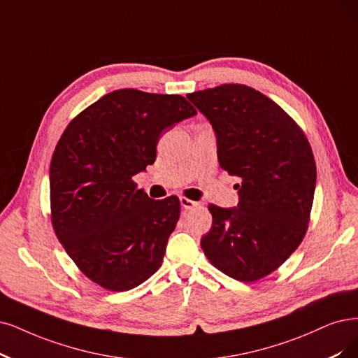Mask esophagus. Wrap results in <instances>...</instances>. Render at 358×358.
I'll list each match as a JSON object with an SVG mask.
<instances>
[{
    "label": "esophagus",
    "instance_id": "esophagus-1",
    "mask_svg": "<svg viewBox=\"0 0 358 358\" xmlns=\"http://www.w3.org/2000/svg\"><path fill=\"white\" fill-rule=\"evenodd\" d=\"M180 203H181V206L184 209H193V208L199 206V203L194 202V201H190V199H187V197H184V196L180 197Z\"/></svg>",
    "mask_w": 358,
    "mask_h": 358
}]
</instances>
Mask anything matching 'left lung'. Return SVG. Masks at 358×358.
Returning <instances> with one entry per match:
<instances>
[{
  "label": "left lung",
  "instance_id": "1",
  "mask_svg": "<svg viewBox=\"0 0 358 358\" xmlns=\"http://www.w3.org/2000/svg\"><path fill=\"white\" fill-rule=\"evenodd\" d=\"M187 99L215 129L220 166L242 180L237 208L208 206L205 257L231 279L257 282L307 233L317 177L311 145L294 119L252 87L222 84Z\"/></svg>",
  "mask_w": 358,
  "mask_h": 358
}]
</instances>
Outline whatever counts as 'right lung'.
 I'll list each match as a JSON object with an SVG mask.
<instances>
[{"instance_id": "right-lung-1", "label": "right lung", "mask_w": 358, "mask_h": 358, "mask_svg": "<svg viewBox=\"0 0 358 358\" xmlns=\"http://www.w3.org/2000/svg\"><path fill=\"white\" fill-rule=\"evenodd\" d=\"M196 115L178 94L115 90L66 127L50 165L51 224L91 282L137 287L164 261L180 201H153L132 180L156 159L162 132Z\"/></svg>"}]
</instances>
